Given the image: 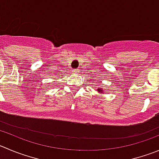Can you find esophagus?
Wrapping results in <instances>:
<instances>
[{
	"mask_svg": "<svg viewBox=\"0 0 159 159\" xmlns=\"http://www.w3.org/2000/svg\"><path fill=\"white\" fill-rule=\"evenodd\" d=\"M72 72H73V73H75V74H78V73H80V69H74Z\"/></svg>",
	"mask_w": 159,
	"mask_h": 159,
	"instance_id": "1",
	"label": "esophagus"
}]
</instances>
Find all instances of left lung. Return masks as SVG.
<instances>
[{
  "mask_svg": "<svg viewBox=\"0 0 159 159\" xmlns=\"http://www.w3.org/2000/svg\"><path fill=\"white\" fill-rule=\"evenodd\" d=\"M98 91L100 92V93H103V90H102V89H101V88L98 89Z\"/></svg>",
  "mask_w": 159,
  "mask_h": 159,
  "instance_id": "8db88e82",
  "label": "left lung"
}]
</instances>
